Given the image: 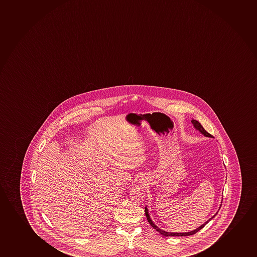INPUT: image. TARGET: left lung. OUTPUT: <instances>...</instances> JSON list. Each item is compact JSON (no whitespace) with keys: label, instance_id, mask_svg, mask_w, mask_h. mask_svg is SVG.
I'll list each match as a JSON object with an SVG mask.
<instances>
[{"label":"left lung","instance_id":"1","mask_svg":"<svg viewBox=\"0 0 257 257\" xmlns=\"http://www.w3.org/2000/svg\"><path fill=\"white\" fill-rule=\"evenodd\" d=\"M191 122L193 123V125H194V127L196 128V130H198V131H200L203 136H206V137H212V136H211L209 133H207V131L204 130V127L201 126V124L200 123L199 121H196V120H194V119H192ZM220 207H221V205H220V207H219V209H220ZM218 212H216L215 214L212 216V218H210L207 221L205 222L203 224H201L200 227L196 228L195 230H191V231H189V232H169V231H165V230H161L160 228H159L157 225H155V224L153 222V220L151 219L150 215H149V213H148V207H145L146 216H147L148 221L149 222V224H151V226H152V227H154V229L159 232V233L161 234V235L164 236H190V235H194V234L198 232L199 230H201V229H202V228H203L204 226H205V225L210 221V220H212V218H214V217L217 215Z\"/></svg>","mask_w":257,"mask_h":257}]
</instances>
